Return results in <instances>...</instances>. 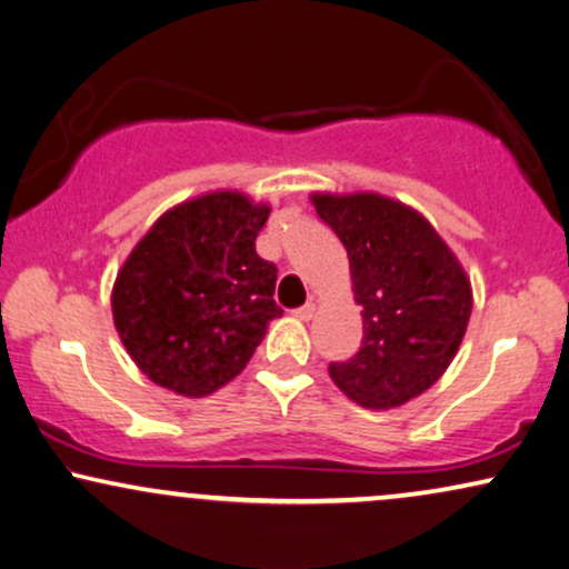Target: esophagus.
Segmentation results:
<instances>
[{
  "mask_svg": "<svg viewBox=\"0 0 569 569\" xmlns=\"http://www.w3.org/2000/svg\"><path fill=\"white\" fill-rule=\"evenodd\" d=\"M293 317H299V320H312V317H315V305H312V301H309V305H305V307L293 309Z\"/></svg>",
  "mask_w": 569,
  "mask_h": 569,
  "instance_id": "34e87169",
  "label": "esophagus"
}]
</instances>
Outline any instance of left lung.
I'll list each match as a JSON object with an SVG mask.
<instances>
[{"instance_id":"obj_1","label":"left lung","mask_w":569,"mask_h":569,"mask_svg":"<svg viewBox=\"0 0 569 569\" xmlns=\"http://www.w3.org/2000/svg\"><path fill=\"white\" fill-rule=\"evenodd\" d=\"M312 202L343 241L363 320L359 353L330 363L332 382L372 411L403 406L456 359L471 280L435 226L403 202L377 192H317Z\"/></svg>"}]
</instances>
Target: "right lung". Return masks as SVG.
<instances>
[{"label":"right lung","instance_id":"right-lung-1","mask_svg":"<svg viewBox=\"0 0 569 569\" xmlns=\"http://www.w3.org/2000/svg\"><path fill=\"white\" fill-rule=\"evenodd\" d=\"M270 206L221 189L166 210L121 264L113 325L148 380L184 398L231 382L283 315L276 264L254 252Z\"/></svg>","mask_w":569,"mask_h":569}]
</instances>
